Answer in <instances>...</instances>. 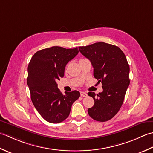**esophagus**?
<instances>
[{
	"label": "esophagus",
	"mask_w": 153,
	"mask_h": 153,
	"mask_svg": "<svg viewBox=\"0 0 153 153\" xmlns=\"http://www.w3.org/2000/svg\"><path fill=\"white\" fill-rule=\"evenodd\" d=\"M80 96L81 97H86L87 96V93L86 92H80Z\"/></svg>",
	"instance_id": "1"
}]
</instances>
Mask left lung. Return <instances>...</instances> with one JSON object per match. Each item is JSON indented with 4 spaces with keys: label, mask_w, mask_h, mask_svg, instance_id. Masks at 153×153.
I'll list each match as a JSON object with an SVG mask.
<instances>
[{
    "label": "left lung",
    "mask_w": 153,
    "mask_h": 153,
    "mask_svg": "<svg viewBox=\"0 0 153 153\" xmlns=\"http://www.w3.org/2000/svg\"><path fill=\"white\" fill-rule=\"evenodd\" d=\"M79 49L91 62L95 79L102 84L103 91L96 95L97 98L94 92L88 93L94 100V104L88 108V113L96 121L110 120L120 110L129 85V66L126 55L117 46L104 42Z\"/></svg>",
    "instance_id": "8db88e82"
}]
</instances>
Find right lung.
<instances>
[{
  "mask_svg": "<svg viewBox=\"0 0 153 153\" xmlns=\"http://www.w3.org/2000/svg\"><path fill=\"white\" fill-rule=\"evenodd\" d=\"M78 53V48L53 46L37 51L30 61L27 84L31 99L37 111L49 123H58L66 120L73 102L80 97L77 90L63 94L57 84L63 77L68 62Z\"/></svg>",
  "mask_w": 153,
  "mask_h": 153,
  "instance_id": "add662e5",
  "label": "right lung"
}]
</instances>
